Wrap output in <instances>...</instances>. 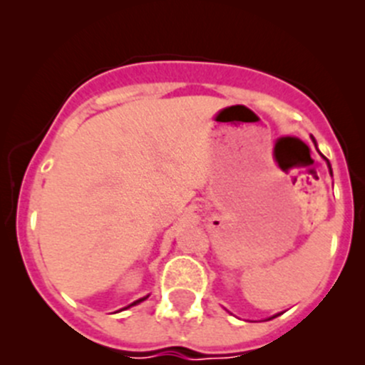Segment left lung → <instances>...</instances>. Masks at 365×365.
<instances>
[{
  "instance_id": "obj_1",
  "label": "left lung",
  "mask_w": 365,
  "mask_h": 365,
  "mask_svg": "<svg viewBox=\"0 0 365 365\" xmlns=\"http://www.w3.org/2000/svg\"><path fill=\"white\" fill-rule=\"evenodd\" d=\"M327 164H329V160H327ZM329 168H330V164H329ZM330 173H332V169H330Z\"/></svg>"
}]
</instances>
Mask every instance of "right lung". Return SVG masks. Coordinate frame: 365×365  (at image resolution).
I'll list each match as a JSON object with an SVG mask.
<instances>
[{"instance_id":"right-lung-1","label":"right lung","mask_w":365,"mask_h":365,"mask_svg":"<svg viewBox=\"0 0 365 365\" xmlns=\"http://www.w3.org/2000/svg\"><path fill=\"white\" fill-rule=\"evenodd\" d=\"M143 300H146V297H145V298H139V300H135L134 304H130V305H135V304H139V302H143ZM130 305H128V307H130Z\"/></svg>"}]
</instances>
